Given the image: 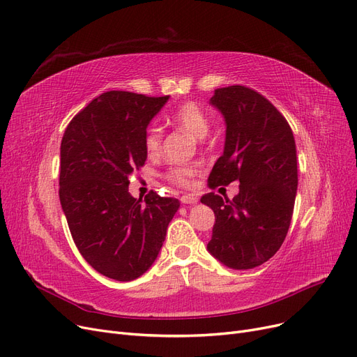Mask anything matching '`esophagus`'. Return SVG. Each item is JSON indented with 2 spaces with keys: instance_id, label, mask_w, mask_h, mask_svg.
<instances>
[{
  "instance_id": "esophagus-1",
  "label": "esophagus",
  "mask_w": 357,
  "mask_h": 357,
  "mask_svg": "<svg viewBox=\"0 0 357 357\" xmlns=\"http://www.w3.org/2000/svg\"><path fill=\"white\" fill-rule=\"evenodd\" d=\"M181 201H182V204H197V203H198V195H197V194L182 195Z\"/></svg>"
}]
</instances>
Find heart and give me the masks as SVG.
<instances>
[{"label":"heart","mask_w":357,"mask_h":357,"mask_svg":"<svg viewBox=\"0 0 357 357\" xmlns=\"http://www.w3.org/2000/svg\"><path fill=\"white\" fill-rule=\"evenodd\" d=\"M167 121L175 126L176 128L187 132L188 135L197 138V140H203L208 134L210 122L204 111L197 103L187 102L178 106L167 115ZM162 147V131L158 127H150L144 137V149L150 158L158 156ZM199 172V167L197 165H178L169 169L167 178L182 185V187H188L191 179L197 176Z\"/></svg>","instance_id":"1"}]
</instances>
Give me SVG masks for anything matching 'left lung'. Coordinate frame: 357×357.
Masks as SVG:
<instances>
[{
    "label": "left lung",
    "mask_w": 357,
    "mask_h": 357,
    "mask_svg": "<svg viewBox=\"0 0 357 357\" xmlns=\"http://www.w3.org/2000/svg\"><path fill=\"white\" fill-rule=\"evenodd\" d=\"M210 105L226 123L210 187L236 179L241 185L231 201L214 192L201 198L215 217L207 250L227 268L251 270L280 250L287 235L298 191L296 143L284 116L252 89H217Z\"/></svg>",
    "instance_id": "1"
}]
</instances>
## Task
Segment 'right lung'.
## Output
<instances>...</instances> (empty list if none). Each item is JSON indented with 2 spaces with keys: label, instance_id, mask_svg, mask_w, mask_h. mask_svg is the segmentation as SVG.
Wrapping results in <instances>:
<instances>
[{
  "label": "right lung",
  "instance_id": "1",
  "mask_svg": "<svg viewBox=\"0 0 357 357\" xmlns=\"http://www.w3.org/2000/svg\"><path fill=\"white\" fill-rule=\"evenodd\" d=\"M169 96L106 91L73 118L61 142L59 201L73 241L98 273L118 282L143 275L156 261L176 198H134L130 176L144 165L150 121Z\"/></svg>",
  "mask_w": 357,
  "mask_h": 357
}]
</instances>
